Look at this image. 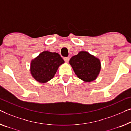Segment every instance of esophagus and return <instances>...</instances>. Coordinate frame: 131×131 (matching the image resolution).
<instances>
[{"label":"esophagus","mask_w":131,"mask_h":131,"mask_svg":"<svg viewBox=\"0 0 131 131\" xmlns=\"http://www.w3.org/2000/svg\"><path fill=\"white\" fill-rule=\"evenodd\" d=\"M63 59H64V60H65V62H66V63H68V62H69V58H68V57L64 58Z\"/></svg>","instance_id":"esophagus-1"}]
</instances>
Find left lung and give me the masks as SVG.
<instances>
[{
    "instance_id": "1",
    "label": "left lung",
    "mask_w": 131,
    "mask_h": 131,
    "mask_svg": "<svg viewBox=\"0 0 131 131\" xmlns=\"http://www.w3.org/2000/svg\"><path fill=\"white\" fill-rule=\"evenodd\" d=\"M69 64L76 75L86 82L96 79L101 68L100 60L86 51H81L77 55L72 56Z\"/></svg>"
}]
</instances>
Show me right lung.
<instances>
[{
	"label": "right lung",
	"instance_id": "right-lung-1",
	"mask_svg": "<svg viewBox=\"0 0 131 131\" xmlns=\"http://www.w3.org/2000/svg\"><path fill=\"white\" fill-rule=\"evenodd\" d=\"M64 63L58 53L44 51L32 60L30 73L36 81L45 83L54 77L59 66Z\"/></svg>",
	"mask_w": 131,
	"mask_h": 131
}]
</instances>
